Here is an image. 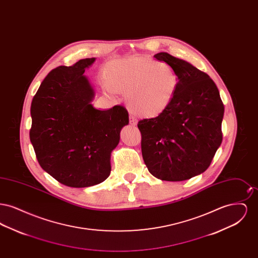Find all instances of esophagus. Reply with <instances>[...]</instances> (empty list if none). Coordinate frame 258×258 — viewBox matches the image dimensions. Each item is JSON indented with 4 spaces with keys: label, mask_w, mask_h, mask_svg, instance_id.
<instances>
[{
    "label": "esophagus",
    "mask_w": 258,
    "mask_h": 258,
    "mask_svg": "<svg viewBox=\"0 0 258 258\" xmlns=\"http://www.w3.org/2000/svg\"><path fill=\"white\" fill-rule=\"evenodd\" d=\"M130 123L133 124V125H135L137 123V120L135 119L133 115H130Z\"/></svg>",
    "instance_id": "obj_1"
}]
</instances>
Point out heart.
<instances>
[{"label": "heart", "mask_w": 258, "mask_h": 258, "mask_svg": "<svg viewBox=\"0 0 258 258\" xmlns=\"http://www.w3.org/2000/svg\"><path fill=\"white\" fill-rule=\"evenodd\" d=\"M104 81L111 93H125L128 107L148 119L170 107L179 87V76L170 66L146 55L111 61L104 70Z\"/></svg>", "instance_id": "b5f03b06"}]
</instances>
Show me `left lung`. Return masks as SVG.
Masks as SVG:
<instances>
[{"mask_svg": "<svg viewBox=\"0 0 258 258\" xmlns=\"http://www.w3.org/2000/svg\"><path fill=\"white\" fill-rule=\"evenodd\" d=\"M179 76L170 107L140 120L141 151L148 170L162 181H184L205 171L222 141L224 106L208 74L166 52L154 56Z\"/></svg>", "mask_w": 258, "mask_h": 258, "instance_id": "obj_1", "label": "left lung"}]
</instances>
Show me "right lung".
<instances>
[{
  "label": "right lung",
  "mask_w": 258,
  "mask_h": 258,
  "mask_svg": "<svg viewBox=\"0 0 258 258\" xmlns=\"http://www.w3.org/2000/svg\"><path fill=\"white\" fill-rule=\"evenodd\" d=\"M95 58L52 70L32 100L30 140L41 168L72 187L98 184L110 175V155L128 123L123 105L98 110L83 75Z\"/></svg>",
  "instance_id": "add662e5"
}]
</instances>
